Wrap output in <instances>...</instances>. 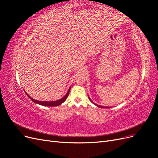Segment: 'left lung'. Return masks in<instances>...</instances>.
<instances>
[{"mask_svg": "<svg viewBox=\"0 0 158 158\" xmlns=\"http://www.w3.org/2000/svg\"><path fill=\"white\" fill-rule=\"evenodd\" d=\"M89 99L90 100V101L91 102H92V100H91V99L89 98ZM93 103V102H92ZM94 104H95V103H94ZM95 106H97L98 107H102V108H105V107H106V108H109V107H103V106H98V105H96V104H95Z\"/></svg>", "mask_w": 158, "mask_h": 158, "instance_id": "8db88e82", "label": "left lung"}]
</instances>
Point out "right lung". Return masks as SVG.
Segmentation results:
<instances>
[{
    "label": "right lung",
    "instance_id": "right-lung-1",
    "mask_svg": "<svg viewBox=\"0 0 158 158\" xmlns=\"http://www.w3.org/2000/svg\"><path fill=\"white\" fill-rule=\"evenodd\" d=\"M70 88H69L68 92L66 93V94L64 95V97H63L62 99H59V100H57V101H54V102H40V101H37V100H35L34 99L31 98L29 95H28L27 93L26 95L28 96V98H29L30 99H31L32 101L35 103H37V104H40L41 105V106H49V107H55V106H59V105L62 104L63 102H65V100L66 99V98H68V95L69 94V92H70Z\"/></svg>",
    "mask_w": 158,
    "mask_h": 158
}]
</instances>
